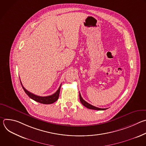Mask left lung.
Here are the masks:
<instances>
[{
    "mask_svg": "<svg viewBox=\"0 0 146 146\" xmlns=\"http://www.w3.org/2000/svg\"><path fill=\"white\" fill-rule=\"evenodd\" d=\"M79 96H80V100L81 102V103H82V105H84L85 107H86L88 109H92V110H106L107 109H101V108H96L95 106H94L91 105H90V103H87L86 101H85L84 99H83L81 96L80 93H79Z\"/></svg>",
    "mask_w": 146,
    "mask_h": 146,
    "instance_id": "left-lung-1",
    "label": "left lung"
}]
</instances>
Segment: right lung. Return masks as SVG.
Here are the masks:
<instances>
[{
  "instance_id": "obj_1",
  "label": "right lung",
  "mask_w": 146,
  "mask_h": 146,
  "mask_svg": "<svg viewBox=\"0 0 146 146\" xmlns=\"http://www.w3.org/2000/svg\"><path fill=\"white\" fill-rule=\"evenodd\" d=\"M20 82H21V81H20ZM21 86H22L24 91L28 95V96L29 98H31V99H32L33 100L37 102L38 103H43V104H46V105H48V104H51V103H54L55 102H56L58 99L61 84H60V87H59L58 90L56 91V92L55 93H54V94H52L51 95H50V96H40L36 95L29 92L28 90H27L23 87L21 82Z\"/></svg>"
}]
</instances>
